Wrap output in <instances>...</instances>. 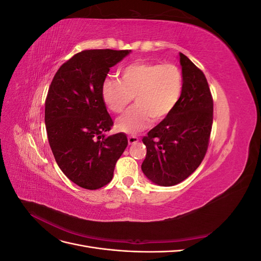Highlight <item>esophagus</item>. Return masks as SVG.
Segmentation results:
<instances>
[{
	"label": "esophagus",
	"mask_w": 261,
	"mask_h": 261,
	"mask_svg": "<svg viewBox=\"0 0 261 261\" xmlns=\"http://www.w3.org/2000/svg\"><path fill=\"white\" fill-rule=\"evenodd\" d=\"M127 139H128V144L129 145H134V144H136V143H138V141H139V138L137 136H135V135L128 136Z\"/></svg>",
	"instance_id": "obj_1"
}]
</instances>
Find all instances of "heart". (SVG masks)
Returning a JSON list of instances; mask_svg holds the SVG:
<instances>
[{
	"instance_id": "obj_1",
	"label": "heart",
	"mask_w": 261,
	"mask_h": 261,
	"mask_svg": "<svg viewBox=\"0 0 261 261\" xmlns=\"http://www.w3.org/2000/svg\"><path fill=\"white\" fill-rule=\"evenodd\" d=\"M181 91L183 74L172 63H133L122 69L121 81L108 78L102 85V98L114 113H122L136 96L137 105L116 122L117 129L127 134L144 130L152 120L169 116Z\"/></svg>"
}]
</instances>
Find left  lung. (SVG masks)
Here are the masks:
<instances>
[{
    "label": "left lung",
    "instance_id": "8db88e82",
    "mask_svg": "<svg viewBox=\"0 0 261 261\" xmlns=\"http://www.w3.org/2000/svg\"><path fill=\"white\" fill-rule=\"evenodd\" d=\"M183 91L173 112L143 138L141 164L152 183L173 186L187 178L206 155L213 121V100L206 76L179 53Z\"/></svg>",
    "mask_w": 261,
    "mask_h": 261
}]
</instances>
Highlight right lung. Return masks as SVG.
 Segmentation results:
<instances>
[{
  "instance_id": "add662e5",
  "label": "right lung",
  "mask_w": 261,
  "mask_h": 261,
  "mask_svg": "<svg viewBox=\"0 0 261 261\" xmlns=\"http://www.w3.org/2000/svg\"><path fill=\"white\" fill-rule=\"evenodd\" d=\"M130 50H85L54 75L45 99L48 139L62 172L86 189L112 180L116 161L127 147L124 133L106 136L113 126L102 98L110 68Z\"/></svg>"
}]
</instances>
